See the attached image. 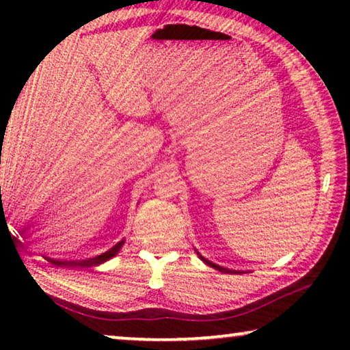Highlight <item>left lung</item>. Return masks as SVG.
I'll list each match as a JSON object with an SVG mask.
<instances>
[{"label": "left lung", "mask_w": 350, "mask_h": 350, "mask_svg": "<svg viewBox=\"0 0 350 350\" xmlns=\"http://www.w3.org/2000/svg\"><path fill=\"white\" fill-rule=\"evenodd\" d=\"M199 254V253H198ZM199 258L204 260V262L206 264V265H210V267H213V269H216V270H219V271H222V273H233V275H236V273H244V271H236V270H230V269H225V267H221V265H217V264H215V262H211V260H208V259H205L204 256H200L199 254Z\"/></svg>", "instance_id": "1"}]
</instances>
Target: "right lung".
Instances as JSON below:
<instances>
[{"mask_svg":"<svg viewBox=\"0 0 350 350\" xmlns=\"http://www.w3.org/2000/svg\"><path fill=\"white\" fill-rule=\"evenodd\" d=\"M125 244V239H122L120 242H117V244L109 248L108 252H105L102 254H98L96 258H88V259H81V260H58V259H52V258H47L49 262H52L57 267H64V269H74V267H96V265L103 264L105 260L111 259L112 256H116V254L120 252L122 245Z\"/></svg>","mask_w":350,"mask_h":350,"instance_id":"obj_1","label":"right lung"}]
</instances>
